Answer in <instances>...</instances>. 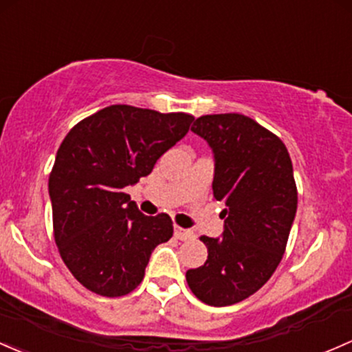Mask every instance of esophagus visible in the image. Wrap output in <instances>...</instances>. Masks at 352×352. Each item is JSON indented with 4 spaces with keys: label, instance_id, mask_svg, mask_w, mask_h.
<instances>
[{
    "label": "esophagus",
    "instance_id": "obj_1",
    "mask_svg": "<svg viewBox=\"0 0 352 352\" xmlns=\"http://www.w3.org/2000/svg\"><path fill=\"white\" fill-rule=\"evenodd\" d=\"M173 234H175V238L180 239V241H187V239L194 238V231H190V229H184L180 228V226H175V228H173Z\"/></svg>",
    "mask_w": 352,
    "mask_h": 352
}]
</instances>
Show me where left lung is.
I'll return each instance as SVG.
<instances>
[{
	"mask_svg": "<svg viewBox=\"0 0 352 352\" xmlns=\"http://www.w3.org/2000/svg\"><path fill=\"white\" fill-rule=\"evenodd\" d=\"M190 129L214 151V199L226 219L223 238L201 236L207 260L186 278L201 302L232 305L260 290L282 261L297 212L294 166L282 140L244 114H206Z\"/></svg>",
	"mask_w": 352,
	"mask_h": 352,
	"instance_id": "1",
	"label": "left lung"
}]
</instances>
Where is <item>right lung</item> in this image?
Here are the masks:
<instances>
[{"instance_id":"right-lung-1","label":"right lung","mask_w":352,"mask_h":352,"mask_svg":"<svg viewBox=\"0 0 352 352\" xmlns=\"http://www.w3.org/2000/svg\"><path fill=\"white\" fill-rule=\"evenodd\" d=\"M194 116L114 104L84 118L62 142L49 177L54 238L74 278L123 297L145 276L150 254L173 234L162 212L142 214L124 192L187 135Z\"/></svg>"}]
</instances>
